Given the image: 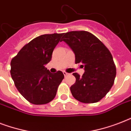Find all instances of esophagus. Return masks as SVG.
Wrapping results in <instances>:
<instances>
[{"mask_svg": "<svg viewBox=\"0 0 131 131\" xmlns=\"http://www.w3.org/2000/svg\"><path fill=\"white\" fill-rule=\"evenodd\" d=\"M63 74H64V76H67V75H69V73H67V72H65V71L63 72Z\"/></svg>", "mask_w": 131, "mask_h": 131, "instance_id": "esophagus-1", "label": "esophagus"}]
</instances>
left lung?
Returning <instances> with one entry per match:
<instances>
[{
	"label": "left lung",
	"instance_id": "obj_1",
	"mask_svg": "<svg viewBox=\"0 0 131 131\" xmlns=\"http://www.w3.org/2000/svg\"><path fill=\"white\" fill-rule=\"evenodd\" d=\"M62 38L75 53V63L84 68L80 77L73 73L75 83L70 90L73 97L84 103L99 101L112 88L116 69L110 50L97 37L87 31H71Z\"/></svg>",
	"mask_w": 131,
	"mask_h": 131
}]
</instances>
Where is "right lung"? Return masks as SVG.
I'll use <instances>...</instances> for the list:
<instances>
[{
	"instance_id": "right-lung-1",
	"label": "right lung",
	"mask_w": 131,
	"mask_h": 131,
	"mask_svg": "<svg viewBox=\"0 0 131 131\" xmlns=\"http://www.w3.org/2000/svg\"><path fill=\"white\" fill-rule=\"evenodd\" d=\"M62 35H43L35 38L11 60V75L15 87L31 103L43 105L51 101L64 79L62 71L51 73L45 67Z\"/></svg>"
}]
</instances>
